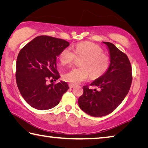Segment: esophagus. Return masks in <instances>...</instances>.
<instances>
[{"instance_id": "34e87169", "label": "esophagus", "mask_w": 148, "mask_h": 148, "mask_svg": "<svg viewBox=\"0 0 148 148\" xmlns=\"http://www.w3.org/2000/svg\"><path fill=\"white\" fill-rule=\"evenodd\" d=\"M75 86V84H69V87L71 89L73 88V87Z\"/></svg>"}]
</instances>
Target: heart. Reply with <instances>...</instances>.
I'll list each match as a JSON object with an SVG mask.
<instances>
[{"label":"heart","mask_w":148,"mask_h":148,"mask_svg":"<svg viewBox=\"0 0 148 148\" xmlns=\"http://www.w3.org/2000/svg\"><path fill=\"white\" fill-rule=\"evenodd\" d=\"M77 59H82L79 68H74L63 74V79L69 83L77 84L87 79L90 76L97 79L106 73L110 65V58L104 53L101 47L92 42H85L77 44L74 51L66 47L59 56V61L62 65L72 63Z\"/></svg>","instance_id":"obj_1"}]
</instances>
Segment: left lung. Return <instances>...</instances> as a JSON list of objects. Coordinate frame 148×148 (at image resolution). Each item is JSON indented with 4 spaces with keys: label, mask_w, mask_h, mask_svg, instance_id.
Masks as SVG:
<instances>
[{
    "label": "left lung",
    "mask_w": 148,
    "mask_h": 148,
    "mask_svg": "<svg viewBox=\"0 0 148 148\" xmlns=\"http://www.w3.org/2000/svg\"><path fill=\"white\" fill-rule=\"evenodd\" d=\"M103 43L110 51L109 69L90 84L99 90L85 86L84 93L78 99L80 108L94 117L104 116L114 111L128 94L132 80L131 64L127 55L110 42Z\"/></svg>",
    "instance_id": "left-lung-1"
}]
</instances>
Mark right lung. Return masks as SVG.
I'll list each match as a JSON object with an SVG mask.
<instances>
[{
    "mask_svg": "<svg viewBox=\"0 0 148 148\" xmlns=\"http://www.w3.org/2000/svg\"><path fill=\"white\" fill-rule=\"evenodd\" d=\"M69 45L64 40L42 35L20 50L16 61L17 86L25 101L34 108L55 107L69 89L65 82L47 84V80L56 82L59 78L57 57Z\"/></svg>",
    "mask_w": 148,
    "mask_h": 148,
    "instance_id": "add662e5",
    "label": "right lung"
}]
</instances>
